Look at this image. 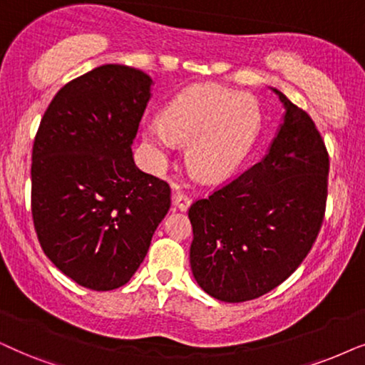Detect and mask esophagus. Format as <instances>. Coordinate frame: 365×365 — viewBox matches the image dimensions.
I'll return each instance as SVG.
<instances>
[{
    "mask_svg": "<svg viewBox=\"0 0 365 365\" xmlns=\"http://www.w3.org/2000/svg\"><path fill=\"white\" fill-rule=\"evenodd\" d=\"M173 202H174V206L178 207V210L186 211L187 207L191 206V196H189V194H186V192H182V191H178L176 194H174Z\"/></svg>",
    "mask_w": 365,
    "mask_h": 365,
    "instance_id": "1",
    "label": "esophagus"
}]
</instances>
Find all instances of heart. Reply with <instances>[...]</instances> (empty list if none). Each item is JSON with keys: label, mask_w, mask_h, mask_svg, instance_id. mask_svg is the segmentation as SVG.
<instances>
[{"label": "heart", "mask_w": 365, "mask_h": 365, "mask_svg": "<svg viewBox=\"0 0 365 365\" xmlns=\"http://www.w3.org/2000/svg\"><path fill=\"white\" fill-rule=\"evenodd\" d=\"M262 125L258 102L216 85H192L169 102L160 120L142 125V142L155 168L178 144L187 145V164L197 178L220 181L243 164Z\"/></svg>", "instance_id": "heart-1"}]
</instances>
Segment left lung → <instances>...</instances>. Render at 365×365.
Instances as JSON below:
<instances>
[{
    "label": "left lung",
    "mask_w": 365,
    "mask_h": 365,
    "mask_svg": "<svg viewBox=\"0 0 365 365\" xmlns=\"http://www.w3.org/2000/svg\"><path fill=\"white\" fill-rule=\"evenodd\" d=\"M272 90L285 113L268 153L189 207L194 280L230 304L253 300L285 282L324 221L327 149L309 113Z\"/></svg>",
    "instance_id": "obj_1"
}]
</instances>
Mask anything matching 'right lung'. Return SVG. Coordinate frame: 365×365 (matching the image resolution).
Instances as JSON below:
<instances>
[{"label":"right lung","instance_id":"add662e5","mask_svg":"<svg viewBox=\"0 0 365 365\" xmlns=\"http://www.w3.org/2000/svg\"><path fill=\"white\" fill-rule=\"evenodd\" d=\"M153 78L108 63L50 102L31 155L33 225L50 262L90 290L125 285L171 207V187L140 171L132 142Z\"/></svg>","mask_w":365,"mask_h":365}]
</instances>
